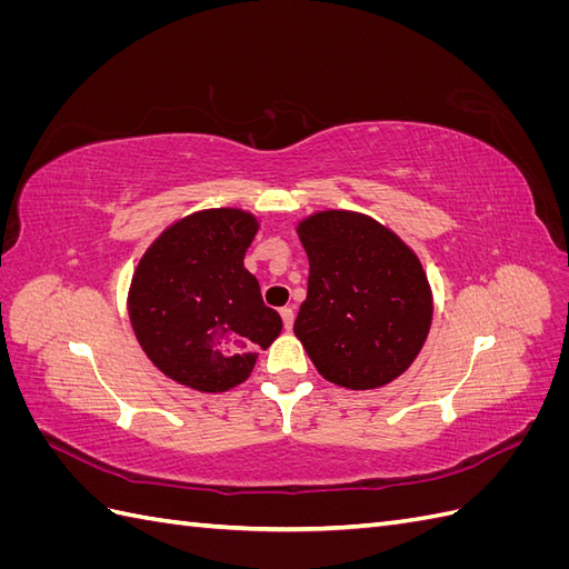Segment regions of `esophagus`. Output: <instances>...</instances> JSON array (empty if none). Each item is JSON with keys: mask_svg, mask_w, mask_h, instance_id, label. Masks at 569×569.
Returning a JSON list of instances; mask_svg holds the SVG:
<instances>
[{"mask_svg": "<svg viewBox=\"0 0 569 569\" xmlns=\"http://www.w3.org/2000/svg\"><path fill=\"white\" fill-rule=\"evenodd\" d=\"M280 316H282V325H284V330L289 332V330H291V325H295V308H291V306H284V308H280Z\"/></svg>", "mask_w": 569, "mask_h": 569, "instance_id": "34e87169", "label": "esophagus"}]
</instances>
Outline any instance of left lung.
I'll return each instance as SVG.
<instances>
[{
	"mask_svg": "<svg viewBox=\"0 0 569 569\" xmlns=\"http://www.w3.org/2000/svg\"><path fill=\"white\" fill-rule=\"evenodd\" d=\"M308 295L295 335L327 382L375 389L420 353L432 322L425 270L399 237L349 211H322L299 226Z\"/></svg>",
	"mask_w": 569,
	"mask_h": 569,
	"instance_id": "left-lung-1",
	"label": "left lung"
}]
</instances>
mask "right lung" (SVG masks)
Returning <instances> with one entry per match:
<instances>
[{"label":"right lung","instance_id":"add662e5","mask_svg":"<svg viewBox=\"0 0 569 569\" xmlns=\"http://www.w3.org/2000/svg\"><path fill=\"white\" fill-rule=\"evenodd\" d=\"M258 226L237 209L189 216L137 266L130 320L144 353L170 380L197 391L244 382L258 349L280 335L278 311L244 268Z\"/></svg>","mask_w":569,"mask_h":569}]
</instances>
